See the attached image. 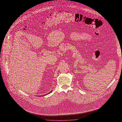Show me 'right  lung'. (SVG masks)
Segmentation results:
<instances>
[{
    "instance_id": "obj_1",
    "label": "right lung",
    "mask_w": 122,
    "mask_h": 122,
    "mask_svg": "<svg viewBox=\"0 0 122 122\" xmlns=\"http://www.w3.org/2000/svg\"><path fill=\"white\" fill-rule=\"evenodd\" d=\"M52 92V91H51V92H49V93H47V94H49V93H51V92Z\"/></svg>"
}]
</instances>
